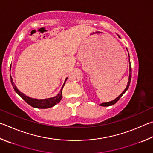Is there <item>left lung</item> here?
Masks as SVG:
<instances>
[{"instance_id":"left-lung-1","label":"left lung","mask_w":153,"mask_h":153,"mask_svg":"<svg viewBox=\"0 0 153 153\" xmlns=\"http://www.w3.org/2000/svg\"><path fill=\"white\" fill-rule=\"evenodd\" d=\"M118 36L119 38H120V36H119L118 35ZM127 51H128V50H127ZM128 57H129V61H128V62H129V77H128V82L126 88H125V90L123 91V92H122V94H120V95H119L116 99L113 100L112 101H110V102H104V103H102V104H100V105H102V106H110V105H112L114 104H115L116 102H117L119 100H120V98H121V97L123 96V94L125 92H126L128 89L130 84V81H131V77H132V69H131V65H130V55H129V53H128Z\"/></svg>"}]
</instances>
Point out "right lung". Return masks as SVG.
I'll use <instances>...</instances> for the list:
<instances>
[{
    "label": "right lung",
    "mask_w": 153,
    "mask_h": 153,
    "mask_svg": "<svg viewBox=\"0 0 153 153\" xmlns=\"http://www.w3.org/2000/svg\"><path fill=\"white\" fill-rule=\"evenodd\" d=\"M67 79L68 77L65 79L62 88H61L59 92L55 96L52 97V98H45V99H37V98H30V97L26 96L25 94L19 91L17 89V88H16L15 84H14L12 77L10 76L11 84H12L13 87L14 88V90H15V91H16V93L18 95L20 96L27 104H29L30 105H31L32 107L35 108H40V109H46V108H51L56 105L57 104L59 103L61 99L62 98L63 88L64 87L65 82L66 80H67Z\"/></svg>",
    "instance_id": "add662e5"
}]
</instances>
